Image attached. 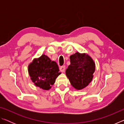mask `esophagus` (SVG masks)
Instances as JSON below:
<instances>
[{
  "instance_id": "1",
  "label": "esophagus",
  "mask_w": 124,
  "mask_h": 124,
  "mask_svg": "<svg viewBox=\"0 0 124 124\" xmlns=\"http://www.w3.org/2000/svg\"><path fill=\"white\" fill-rule=\"evenodd\" d=\"M60 71L61 72H64L65 70H66V67H65V66H61L60 68Z\"/></svg>"
}]
</instances>
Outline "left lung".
<instances>
[{"instance_id":"obj_1","label":"left lung","mask_w":124,"mask_h":124,"mask_svg":"<svg viewBox=\"0 0 124 124\" xmlns=\"http://www.w3.org/2000/svg\"><path fill=\"white\" fill-rule=\"evenodd\" d=\"M70 64L66 74L71 85L77 90H81L91 83L95 70V63L86 54L77 52L70 56Z\"/></svg>"}]
</instances>
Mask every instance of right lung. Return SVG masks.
I'll return each instance as SVG.
<instances>
[{"label":"right lung","instance_id":"add662e5","mask_svg":"<svg viewBox=\"0 0 124 124\" xmlns=\"http://www.w3.org/2000/svg\"><path fill=\"white\" fill-rule=\"evenodd\" d=\"M28 73L34 85L45 90H49L61 74L56 62L52 61L45 54L35 58L28 66Z\"/></svg>","mask_w":124,"mask_h":124}]
</instances>
